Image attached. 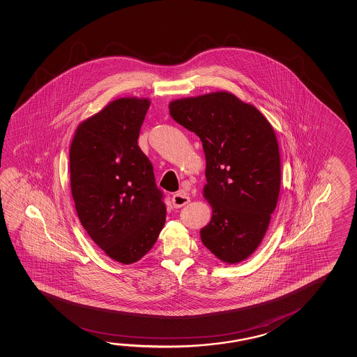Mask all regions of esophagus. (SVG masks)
I'll return each mask as SVG.
<instances>
[{
	"mask_svg": "<svg viewBox=\"0 0 357 357\" xmlns=\"http://www.w3.org/2000/svg\"><path fill=\"white\" fill-rule=\"evenodd\" d=\"M190 202V198L185 192H178V193L173 195L172 198V203L174 205V208H181L184 205L188 204Z\"/></svg>",
	"mask_w": 357,
	"mask_h": 357,
	"instance_id": "obj_1",
	"label": "esophagus"
}]
</instances>
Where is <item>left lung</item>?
Masks as SVG:
<instances>
[{"mask_svg":"<svg viewBox=\"0 0 357 357\" xmlns=\"http://www.w3.org/2000/svg\"><path fill=\"white\" fill-rule=\"evenodd\" d=\"M169 113L204 149V197L213 215L202 241L224 263H240L261 243L279 198L274 129L254 105L228 92L173 100Z\"/></svg>","mask_w":357,"mask_h":357,"instance_id":"left-lung-1","label":"left lung"}]
</instances>
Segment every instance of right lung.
<instances>
[{
	"label": "right lung",
	"mask_w": 357,
	"mask_h": 357,
	"mask_svg": "<svg viewBox=\"0 0 357 357\" xmlns=\"http://www.w3.org/2000/svg\"><path fill=\"white\" fill-rule=\"evenodd\" d=\"M149 100L119 98L78 126L70 149V190L83 228L118 263L133 264L158 239L163 192L138 146Z\"/></svg>",
	"instance_id": "add662e5"
}]
</instances>
